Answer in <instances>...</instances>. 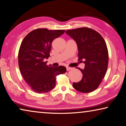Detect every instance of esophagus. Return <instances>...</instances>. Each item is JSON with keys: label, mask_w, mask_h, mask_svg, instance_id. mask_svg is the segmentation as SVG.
Segmentation results:
<instances>
[{"label": "esophagus", "mask_w": 126, "mask_h": 126, "mask_svg": "<svg viewBox=\"0 0 126 126\" xmlns=\"http://www.w3.org/2000/svg\"><path fill=\"white\" fill-rule=\"evenodd\" d=\"M72 69V67H69V66H67L66 67V70L67 71H69L70 70Z\"/></svg>", "instance_id": "1"}]
</instances>
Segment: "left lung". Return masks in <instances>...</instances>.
Masks as SVG:
<instances>
[{
  "label": "left lung",
  "instance_id": "left-lung-1",
  "mask_svg": "<svg viewBox=\"0 0 126 126\" xmlns=\"http://www.w3.org/2000/svg\"><path fill=\"white\" fill-rule=\"evenodd\" d=\"M77 42L78 60H83L84 69L78 67L82 74V79L73 82V86L80 92L87 93L97 89L106 75L108 65V51L104 38L93 29L82 27L67 30Z\"/></svg>",
  "mask_w": 126,
  "mask_h": 126
}]
</instances>
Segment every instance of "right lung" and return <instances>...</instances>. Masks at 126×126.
I'll use <instances>...</instances> for the list:
<instances>
[{"instance_id":"right-lung-1","label":"right lung","mask_w":126,"mask_h":126,"mask_svg":"<svg viewBox=\"0 0 126 126\" xmlns=\"http://www.w3.org/2000/svg\"><path fill=\"white\" fill-rule=\"evenodd\" d=\"M65 30H48L38 28L32 31L24 38L18 52V65L25 81L34 92L45 93L56 85L57 75L66 73L63 66L47 65L45 59L50 56L51 44Z\"/></svg>"}]
</instances>
